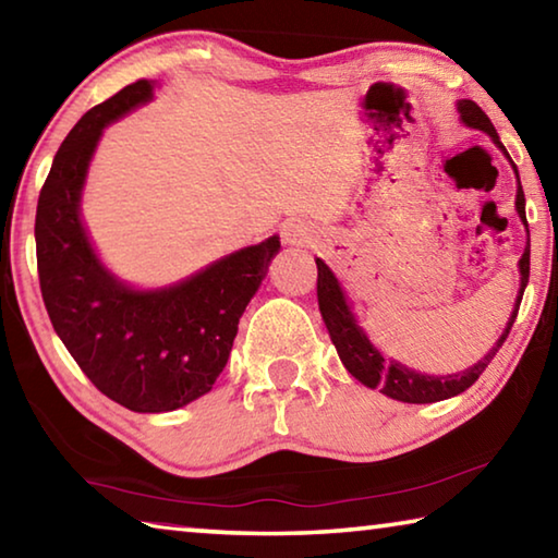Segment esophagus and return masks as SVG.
I'll use <instances>...</instances> for the list:
<instances>
[{
	"mask_svg": "<svg viewBox=\"0 0 558 558\" xmlns=\"http://www.w3.org/2000/svg\"><path fill=\"white\" fill-rule=\"evenodd\" d=\"M286 235H288V241H290V243H295V241H298V233H292V231H290V233H286Z\"/></svg>",
	"mask_w": 558,
	"mask_h": 558,
	"instance_id": "obj_1",
	"label": "esophagus"
}]
</instances>
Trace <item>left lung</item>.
<instances>
[{
	"mask_svg": "<svg viewBox=\"0 0 558 558\" xmlns=\"http://www.w3.org/2000/svg\"><path fill=\"white\" fill-rule=\"evenodd\" d=\"M458 110H460L462 122H465L468 128H477V130L487 132V135L499 145L495 125L489 122L485 110L480 108L477 102L460 100ZM514 172H517V167H514ZM517 211H519V219L526 223L522 184H519V189H517ZM315 263H317L319 313H323V319L329 329V337H332V344L337 347V354H339V359H342V364L347 366V372L352 374L354 379L362 381L364 386H369V389H381V393L391 396V399L403 401V403H436V401L450 399V396H458L465 389H470V386L480 379V374L485 372V366L493 362L497 349L502 347V342L509 335V329H512L517 313H519V302H522L524 288L529 282V245H526L524 256H522V260H519L522 288H519L517 307H514L512 317H509L505 335L497 339V344L489 349L483 362L470 366L468 372L450 374V376H430V374L413 372V369H409V366H403L399 362H389V359H386L379 349L369 342V337L362 332V327L356 325L354 315L349 313L344 292H342V288H339V282L332 276V270H329L319 258H315Z\"/></svg>",
	"mask_w": 558,
	"mask_h": 558,
	"instance_id": "obj_1",
	"label": "left lung"
}]
</instances>
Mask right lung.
Wrapping results in <instances>:
<instances>
[{
    "instance_id": "1",
    "label": "right lung",
    "mask_w": 558,
    "mask_h": 558,
    "mask_svg": "<svg viewBox=\"0 0 558 558\" xmlns=\"http://www.w3.org/2000/svg\"><path fill=\"white\" fill-rule=\"evenodd\" d=\"M149 98L143 78L75 122L41 186L34 235L46 313L75 364L116 403L162 413L211 391L280 241L270 235L155 292L130 290L100 266L78 216L83 179L102 128Z\"/></svg>"
}]
</instances>
